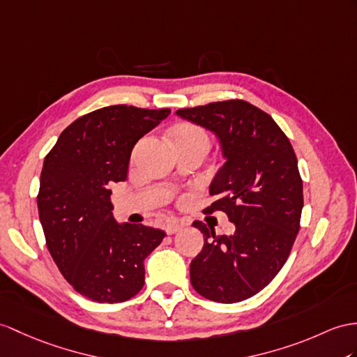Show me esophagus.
Returning <instances> with one entry per match:
<instances>
[{"mask_svg":"<svg viewBox=\"0 0 357 357\" xmlns=\"http://www.w3.org/2000/svg\"><path fill=\"white\" fill-rule=\"evenodd\" d=\"M185 225L186 224L183 221L174 220V221H169L167 225H165V230H167L168 234H174V233H177V231H180L181 229H183Z\"/></svg>","mask_w":357,"mask_h":357,"instance_id":"esophagus-1","label":"esophagus"}]
</instances>
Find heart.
<instances>
[{"mask_svg": "<svg viewBox=\"0 0 357 357\" xmlns=\"http://www.w3.org/2000/svg\"><path fill=\"white\" fill-rule=\"evenodd\" d=\"M171 139L176 145L194 144V145H202L206 150L208 146L207 133L202 127L194 126V124H181V126L174 127L171 130Z\"/></svg>", "mask_w": 357, "mask_h": 357, "instance_id": "obj_1", "label": "heart"}]
</instances>
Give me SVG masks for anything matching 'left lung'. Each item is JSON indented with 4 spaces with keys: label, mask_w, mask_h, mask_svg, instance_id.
<instances>
[{
    "label": "left lung",
    "mask_w": 357,
    "mask_h": 357,
    "mask_svg": "<svg viewBox=\"0 0 357 357\" xmlns=\"http://www.w3.org/2000/svg\"><path fill=\"white\" fill-rule=\"evenodd\" d=\"M176 115L218 137L225 162L208 186L215 202L204 212L222 211L234 224L229 236L192 224L204 245L190 262V283L216 303L247 300L280 271L300 230L303 181L294 149L268 113L242 100Z\"/></svg>",
    "instance_id": "left-lung-1"
}]
</instances>
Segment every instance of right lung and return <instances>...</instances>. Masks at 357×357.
Wrapping results in <instances>:
<instances>
[{
	"label": "right lung",
	"instance_id": "1",
	"mask_svg": "<svg viewBox=\"0 0 357 357\" xmlns=\"http://www.w3.org/2000/svg\"><path fill=\"white\" fill-rule=\"evenodd\" d=\"M169 113L126 104L91 112L63 130L43 162L38 208L47 247L66 282L92 301L135 297L146 256L167 236L119 224L109 186L126 181L133 146Z\"/></svg>",
	"mask_w": 357,
	"mask_h": 357
}]
</instances>
